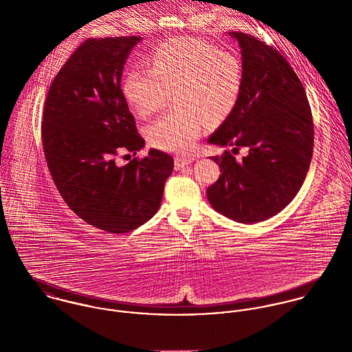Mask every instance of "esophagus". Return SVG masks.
Returning <instances> with one entry per match:
<instances>
[{
	"mask_svg": "<svg viewBox=\"0 0 352 352\" xmlns=\"http://www.w3.org/2000/svg\"><path fill=\"white\" fill-rule=\"evenodd\" d=\"M192 161H194V158H191V157L176 155V157H175V168H176V169H182V168H184L186 165L191 164Z\"/></svg>",
	"mask_w": 352,
	"mask_h": 352,
	"instance_id": "esophagus-1",
	"label": "esophagus"
}]
</instances>
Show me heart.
Instances as JSON below:
<instances>
[{"instance_id":"heart-1","label":"heart","mask_w":352,"mask_h":352,"mask_svg":"<svg viewBox=\"0 0 352 352\" xmlns=\"http://www.w3.org/2000/svg\"><path fill=\"white\" fill-rule=\"evenodd\" d=\"M244 84L241 59L199 39L180 38L157 47L151 70L131 69L122 82L129 105L148 118L175 95L176 111L155 119L146 129L153 146L191 151L204 124L222 123L236 108Z\"/></svg>"}]
</instances>
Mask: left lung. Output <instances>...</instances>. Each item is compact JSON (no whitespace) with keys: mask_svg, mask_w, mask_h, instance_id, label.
Listing matches in <instances>:
<instances>
[{"mask_svg":"<svg viewBox=\"0 0 352 352\" xmlns=\"http://www.w3.org/2000/svg\"><path fill=\"white\" fill-rule=\"evenodd\" d=\"M229 35L241 47L244 84L208 144L248 148V154L241 162L229 151L211 157L222 175L207 188V199L222 215L254 223L276 215L300 191L313 154V119L301 80L285 56L248 34Z\"/></svg>","mask_w":352,"mask_h":352,"instance_id":"left-lung-1","label":"left lung"}]
</instances>
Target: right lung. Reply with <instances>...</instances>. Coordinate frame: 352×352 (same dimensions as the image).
I'll return each instance as SVG.
<instances>
[{"label": "right lung", "mask_w": 352, "mask_h": 352, "mask_svg": "<svg viewBox=\"0 0 352 352\" xmlns=\"http://www.w3.org/2000/svg\"><path fill=\"white\" fill-rule=\"evenodd\" d=\"M140 36L88 39L58 72L45 102L42 144L66 204L108 233L131 232L160 208L173 158L151 149L120 166L118 154L141 151L144 138L120 88Z\"/></svg>", "instance_id": "right-lung-1"}]
</instances>
